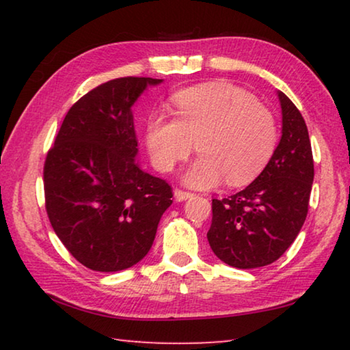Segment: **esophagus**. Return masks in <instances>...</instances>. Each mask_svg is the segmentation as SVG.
Returning <instances> with one entry per match:
<instances>
[{
	"instance_id": "34e87169",
	"label": "esophagus",
	"mask_w": 350,
	"mask_h": 350,
	"mask_svg": "<svg viewBox=\"0 0 350 350\" xmlns=\"http://www.w3.org/2000/svg\"><path fill=\"white\" fill-rule=\"evenodd\" d=\"M194 194L193 193H188V191H183V189H174V198L177 202H183V200H187L189 198H193Z\"/></svg>"
}]
</instances>
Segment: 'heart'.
Listing matches in <instances>:
<instances>
[{"label": "heart", "instance_id": "heart-1", "mask_svg": "<svg viewBox=\"0 0 350 350\" xmlns=\"http://www.w3.org/2000/svg\"><path fill=\"white\" fill-rule=\"evenodd\" d=\"M174 106L177 118L146 123V150L159 171H173L198 145L202 156L183 174L188 187L211 188L225 179L241 187L262 173L276 146V122L247 91L205 83L177 92Z\"/></svg>", "mask_w": 350, "mask_h": 350}]
</instances>
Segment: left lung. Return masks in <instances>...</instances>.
Listing matches in <instances>:
<instances>
[{"label": "left lung", "instance_id": "obj_1", "mask_svg": "<svg viewBox=\"0 0 350 350\" xmlns=\"http://www.w3.org/2000/svg\"><path fill=\"white\" fill-rule=\"evenodd\" d=\"M282 128L280 144L256 179L242 191L213 199L211 250L236 269L275 262L293 244L309 210L313 157L306 122L286 94L278 91Z\"/></svg>", "mask_w": 350, "mask_h": 350}]
</instances>
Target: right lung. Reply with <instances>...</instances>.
Masks as SVG:
<instances>
[{
	"label": "right lung",
	"mask_w": 350,
	"mask_h": 350,
	"mask_svg": "<svg viewBox=\"0 0 350 350\" xmlns=\"http://www.w3.org/2000/svg\"><path fill=\"white\" fill-rule=\"evenodd\" d=\"M163 80L123 77L72 105L44 163L46 211L69 253L96 271L146 256L173 204L167 182L140 168L133 106Z\"/></svg>",
	"instance_id": "add662e5"
}]
</instances>
